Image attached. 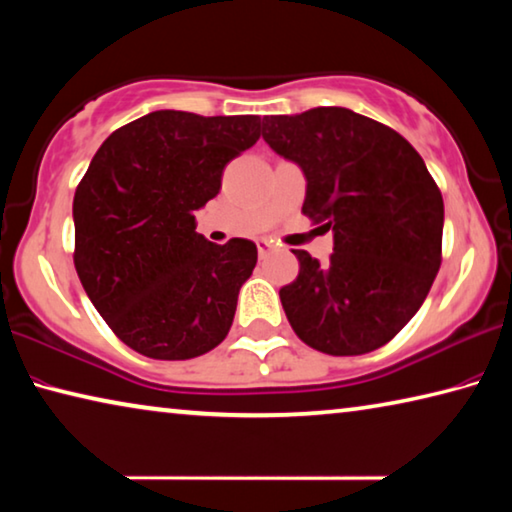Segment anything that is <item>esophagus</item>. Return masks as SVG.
Returning a JSON list of instances; mask_svg holds the SVG:
<instances>
[{
	"label": "esophagus",
	"instance_id": "1",
	"mask_svg": "<svg viewBox=\"0 0 512 512\" xmlns=\"http://www.w3.org/2000/svg\"><path fill=\"white\" fill-rule=\"evenodd\" d=\"M271 241L268 239H259L257 241V253H259V257H266L268 255V250H271Z\"/></svg>",
	"mask_w": 512,
	"mask_h": 512
}]
</instances>
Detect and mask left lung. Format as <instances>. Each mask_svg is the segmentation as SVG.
<instances>
[{
	"mask_svg": "<svg viewBox=\"0 0 512 512\" xmlns=\"http://www.w3.org/2000/svg\"><path fill=\"white\" fill-rule=\"evenodd\" d=\"M262 135L305 173L302 214L334 235L329 264L293 250L300 273L280 289L293 332L332 357L381 348L422 307L443 259L445 205L427 164L348 108L264 117Z\"/></svg>",
	"mask_w": 512,
	"mask_h": 512,
	"instance_id": "1",
	"label": "left lung"
}]
</instances>
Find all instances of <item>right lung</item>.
Wrapping results in <instances>:
<instances>
[{
	"label": "right lung",
	"mask_w": 512,
	"mask_h": 512,
	"mask_svg": "<svg viewBox=\"0 0 512 512\" xmlns=\"http://www.w3.org/2000/svg\"><path fill=\"white\" fill-rule=\"evenodd\" d=\"M257 115L155 110L117 128L74 194V266L101 318L151 359H194L230 332L257 246H216L194 212L259 140Z\"/></svg>",
	"instance_id": "1"
}]
</instances>
